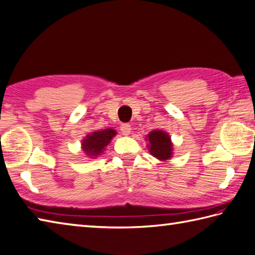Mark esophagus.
Returning <instances> with one entry per match:
<instances>
[{"label": "esophagus", "instance_id": "obj_1", "mask_svg": "<svg viewBox=\"0 0 255 255\" xmlns=\"http://www.w3.org/2000/svg\"><path fill=\"white\" fill-rule=\"evenodd\" d=\"M120 129H121L122 134L128 135L129 133H131V126H129L128 123H122L121 127H120Z\"/></svg>", "mask_w": 255, "mask_h": 255}]
</instances>
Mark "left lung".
Instances as JSON below:
<instances>
[{"instance_id":"1","label":"left lung","mask_w":255,"mask_h":255,"mask_svg":"<svg viewBox=\"0 0 255 255\" xmlns=\"http://www.w3.org/2000/svg\"><path fill=\"white\" fill-rule=\"evenodd\" d=\"M147 141H148V149L149 153L153 155L154 157H156L160 160L169 159L173 154V144L170 142L169 135L159 131V129H155L147 135Z\"/></svg>"}]
</instances>
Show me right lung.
I'll return each instance as SVG.
<instances>
[{
  "mask_svg": "<svg viewBox=\"0 0 255 255\" xmlns=\"http://www.w3.org/2000/svg\"><path fill=\"white\" fill-rule=\"evenodd\" d=\"M117 134L113 128H106L102 131L89 134L82 142V149L89 157L95 158L100 155L112 137Z\"/></svg>",
  "mask_w": 255,
  "mask_h": 255,
  "instance_id": "right-lung-1",
  "label": "right lung"
}]
</instances>
